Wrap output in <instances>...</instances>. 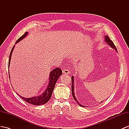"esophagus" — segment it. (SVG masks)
<instances>
[{"instance_id": "esophagus-1", "label": "esophagus", "mask_w": 129, "mask_h": 129, "mask_svg": "<svg viewBox=\"0 0 129 129\" xmlns=\"http://www.w3.org/2000/svg\"><path fill=\"white\" fill-rule=\"evenodd\" d=\"M62 72H63L64 74H69V73H70V71H69L68 69H64L63 70H62Z\"/></svg>"}]
</instances>
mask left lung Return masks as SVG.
I'll return each instance as SVG.
<instances>
[{
    "label": "left lung",
    "mask_w": 129,
    "mask_h": 129,
    "mask_svg": "<svg viewBox=\"0 0 129 129\" xmlns=\"http://www.w3.org/2000/svg\"><path fill=\"white\" fill-rule=\"evenodd\" d=\"M105 41L106 42H107V44L110 45L111 47L112 48L114 49L115 50H116L117 51V49L116 48V47H115L114 43L113 42V41H112L110 39V38L108 37V36L107 35H106L105 36ZM74 76H72L71 77V81H72V86H71V92H72V96H73L74 100L77 102V103L78 104V105L79 106H80L81 107H85V106H84L81 105L80 103H79L78 101L76 99V98L75 96V92H74Z\"/></svg>",
    "instance_id": "left-lung-1"
}]
</instances>
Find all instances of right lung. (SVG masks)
<instances>
[{
  "instance_id": "1",
  "label": "right lung",
  "mask_w": 129,
  "mask_h": 129,
  "mask_svg": "<svg viewBox=\"0 0 129 129\" xmlns=\"http://www.w3.org/2000/svg\"><path fill=\"white\" fill-rule=\"evenodd\" d=\"M28 31H26L23 35L22 36H21V37L19 38L17 41H16V44H17V42L21 41L22 39H23L25 36L28 35ZM14 47L15 46H13V47L10 52V54L9 60V68L10 64L11 54L13 52V50H14ZM61 74H62V70H61V69L57 68L53 69V70L50 72V74H49V83L48 84L47 87L46 88V90L44 91V93H43L41 95H39V96H34L30 98H25L20 96V95L18 94L17 95H18L19 96L23 99V100L28 102L29 104H30L34 105H44L46 103H47V102L49 100V99H51L52 93L54 90L56 82H57L59 77H60V75H61ZM9 75L10 77L9 71Z\"/></svg>"
}]
</instances>
